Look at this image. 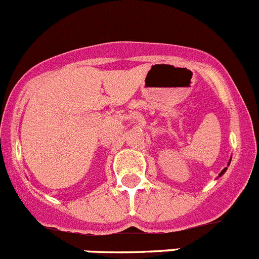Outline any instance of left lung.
<instances>
[{
  "instance_id": "8db88e82",
  "label": "left lung",
  "mask_w": 259,
  "mask_h": 259,
  "mask_svg": "<svg viewBox=\"0 0 259 259\" xmlns=\"http://www.w3.org/2000/svg\"><path fill=\"white\" fill-rule=\"evenodd\" d=\"M225 171H226V167H225V168H224V170H222V171H221V172H220V175H219V176H221V175H222V174H224V172H225Z\"/></svg>"
}]
</instances>
